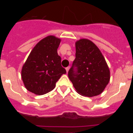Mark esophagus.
Instances as JSON below:
<instances>
[{
  "instance_id": "esophagus-1",
  "label": "esophagus",
  "mask_w": 133,
  "mask_h": 133,
  "mask_svg": "<svg viewBox=\"0 0 133 133\" xmlns=\"http://www.w3.org/2000/svg\"><path fill=\"white\" fill-rule=\"evenodd\" d=\"M69 69H70V67H69V66H68V67H66V72H69Z\"/></svg>"
}]
</instances>
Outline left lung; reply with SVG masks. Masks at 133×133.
<instances>
[{
	"mask_svg": "<svg viewBox=\"0 0 133 133\" xmlns=\"http://www.w3.org/2000/svg\"><path fill=\"white\" fill-rule=\"evenodd\" d=\"M76 58L69 70V79L82 96L92 97L101 94L110 81V70L97 46L81 38L75 43ZM77 67V71L74 66Z\"/></svg>",
	"mask_w": 133,
	"mask_h": 133,
	"instance_id": "obj_1",
	"label": "left lung"
}]
</instances>
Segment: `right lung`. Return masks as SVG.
<instances>
[{"label":"right lung","instance_id":"add662e5","mask_svg":"<svg viewBox=\"0 0 133 133\" xmlns=\"http://www.w3.org/2000/svg\"><path fill=\"white\" fill-rule=\"evenodd\" d=\"M61 39L49 35L38 42L29 54L21 70V77L27 90L43 95L53 90L66 70L57 53Z\"/></svg>","mask_w":133,"mask_h":133}]
</instances>
